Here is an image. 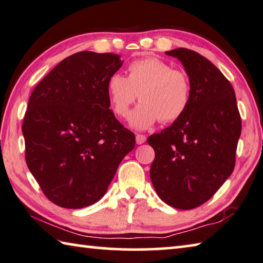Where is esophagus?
<instances>
[{
	"label": "esophagus",
	"instance_id": "obj_1",
	"mask_svg": "<svg viewBox=\"0 0 263 263\" xmlns=\"http://www.w3.org/2000/svg\"><path fill=\"white\" fill-rule=\"evenodd\" d=\"M136 141H137L138 145L144 144V142L146 141V137L144 135H137L136 136Z\"/></svg>",
	"mask_w": 263,
	"mask_h": 263
}]
</instances>
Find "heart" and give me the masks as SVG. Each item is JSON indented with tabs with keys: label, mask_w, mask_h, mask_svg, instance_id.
<instances>
[{
	"label": "heart",
	"mask_w": 263,
	"mask_h": 263,
	"mask_svg": "<svg viewBox=\"0 0 263 263\" xmlns=\"http://www.w3.org/2000/svg\"><path fill=\"white\" fill-rule=\"evenodd\" d=\"M128 76L114 73L107 90L112 111L118 117L127 116L139 94L140 103L128 117L130 126L146 130L161 119L177 121L191 102V83L184 71L176 70L157 57L136 60L128 65Z\"/></svg>",
	"instance_id": "obj_1"
}]
</instances>
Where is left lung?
Returning a JSON list of instances; mask_svg holds the SVG:
<instances>
[{
    "mask_svg": "<svg viewBox=\"0 0 263 263\" xmlns=\"http://www.w3.org/2000/svg\"><path fill=\"white\" fill-rule=\"evenodd\" d=\"M165 54L183 64L191 102L183 116L147 139L155 151L149 176L162 201L193 209L232 174L241 119L232 85L211 61L186 48Z\"/></svg>",
    "mask_w": 263,
    "mask_h": 263,
    "instance_id": "8db88e82",
    "label": "left lung"
}]
</instances>
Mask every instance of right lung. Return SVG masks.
I'll use <instances>...</instances> for the list:
<instances>
[{
  "label": "right lung",
  "mask_w": 263,
  "mask_h": 263,
  "mask_svg": "<svg viewBox=\"0 0 263 263\" xmlns=\"http://www.w3.org/2000/svg\"><path fill=\"white\" fill-rule=\"evenodd\" d=\"M121 56L79 51L36 85L22 126L28 169L51 202L79 209L106 194L135 135L110 107L108 80Z\"/></svg>",
  "instance_id": "right-lung-1"
}]
</instances>
